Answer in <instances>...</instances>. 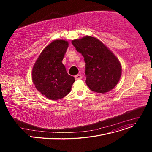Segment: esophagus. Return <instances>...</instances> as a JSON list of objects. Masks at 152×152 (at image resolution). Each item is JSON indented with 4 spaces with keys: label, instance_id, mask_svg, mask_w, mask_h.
I'll return each instance as SVG.
<instances>
[{
    "label": "esophagus",
    "instance_id": "34e87169",
    "mask_svg": "<svg viewBox=\"0 0 152 152\" xmlns=\"http://www.w3.org/2000/svg\"><path fill=\"white\" fill-rule=\"evenodd\" d=\"M75 79H80L82 78V76L81 75H77L75 76Z\"/></svg>",
    "mask_w": 152,
    "mask_h": 152
}]
</instances>
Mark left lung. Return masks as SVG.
Segmentation results:
<instances>
[{"label":"left lung","mask_w":152,"mask_h":152,"mask_svg":"<svg viewBox=\"0 0 152 152\" xmlns=\"http://www.w3.org/2000/svg\"><path fill=\"white\" fill-rule=\"evenodd\" d=\"M86 63V83L90 89L105 94L114 89L120 79L122 68L115 54L97 38L86 36L71 41Z\"/></svg>","instance_id":"1"}]
</instances>
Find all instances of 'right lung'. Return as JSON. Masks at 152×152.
Here are the masks:
<instances>
[{"label": "right lung", "instance_id": "1", "mask_svg": "<svg viewBox=\"0 0 152 152\" xmlns=\"http://www.w3.org/2000/svg\"><path fill=\"white\" fill-rule=\"evenodd\" d=\"M68 45L65 40H54L39 55L32 70V80L36 89L50 100L65 97L75 81L62 63Z\"/></svg>", "mask_w": 152, "mask_h": 152}]
</instances>
